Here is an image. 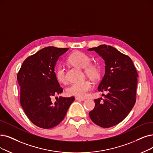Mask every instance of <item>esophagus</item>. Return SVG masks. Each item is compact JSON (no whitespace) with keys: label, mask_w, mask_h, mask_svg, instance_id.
Here are the masks:
<instances>
[{"label":"esophagus","mask_w":153,"mask_h":153,"mask_svg":"<svg viewBox=\"0 0 153 153\" xmlns=\"http://www.w3.org/2000/svg\"><path fill=\"white\" fill-rule=\"evenodd\" d=\"M75 99L76 100H80V101H84L85 100V99H83V98H80V97H75Z\"/></svg>","instance_id":"34e87169"}]
</instances>
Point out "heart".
Masks as SVG:
<instances>
[{"label": "heart", "mask_w": 153, "mask_h": 153, "mask_svg": "<svg viewBox=\"0 0 153 153\" xmlns=\"http://www.w3.org/2000/svg\"><path fill=\"white\" fill-rule=\"evenodd\" d=\"M68 62L77 68L85 69V73L91 78H95L98 75L97 68L94 65H90L91 59L86 54L79 51L73 53L68 58ZM55 76L59 83L63 84L66 83L65 72L63 66H59L57 67L55 70ZM91 88H92L91 83L88 80H85L71 84L67 88L66 92L69 95L84 97L87 96L88 91Z\"/></svg>", "instance_id": "obj_1"}]
</instances>
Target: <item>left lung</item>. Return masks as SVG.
I'll list each match as a JSON object with an SVG mask.
<instances>
[{
    "mask_svg": "<svg viewBox=\"0 0 153 153\" xmlns=\"http://www.w3.org/2000/svg\"><path fill=\"white\" fill-rule=\"evenodd\" d=\"M88 50L95 51L105 61V75L98 90L108 91L104 99L94 100L95 108L89 116L95 124L111 127L123 121L135 104L137 72L132 59L111 46L102 45Z\"/></svg>",
    "mask_w": 153,
    "mask_h": 153,
    "instance_id": "obj_1",
    "label": "left lung"
}]
</instances>
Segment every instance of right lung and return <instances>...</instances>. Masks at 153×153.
<instances>
[{
    "instance_id": "1",
    "label": "right lung",
    "mask_w": 153,
    "mask_h": 153,
    "mask_svg": "<svg viewBox=\"0 0 153 153\" xmlns=\"http://www.w3.org/2000/svg\"><path fill=\"white\" fill-rule=\"evenodd\" d=\"M68 49L42 48L24 60L17 73L21 105L28 119L42 129L59 124L75 100L74 97H59L56 98V102L51 100L63 91L56 78L54 68L59 57Z\"/></svg>"
}]
</instances>
